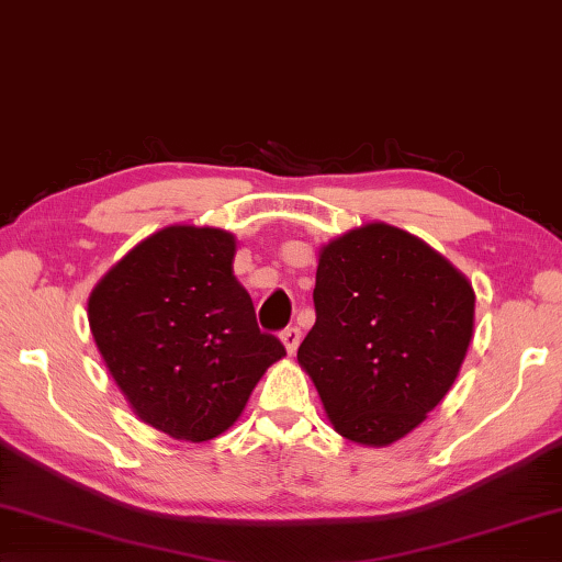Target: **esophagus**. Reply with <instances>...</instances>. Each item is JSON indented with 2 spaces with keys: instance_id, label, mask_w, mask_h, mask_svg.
<instances>
[{
  "instance_id": "obj_1",
  "label": "esophagus",
  "mask_w": 562,
  "mask_h": 562,
  "mask_svg": "<svg viewBox=\"0 0 562 562\" xmlns=\"http://www.w3.org/2000/svg\"><path fill=\"white\" fill-rule=\"evenodd\" d=\"M282 344H284V348H288V353L292 356L296 348H300V340H302V331L296 326H290V328H284L282 331Z\"/></svg>"
}]
</instances>
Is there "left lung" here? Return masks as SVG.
<instances>
[{"label":"left lung","mask_w":562,"mask_h":562,"mask_svg":"<svg viewBox=\"0 0 562 562\" xmlns=\"http://www.w3.org/2000/svg\"><path fill=\"white\" fill-rule=\"evenodd\" d=\"M314 306L296 360L334 431L378 448L412 434L446 397L475 326L465 274L382 222L318 250Z\"/></svg>","instance_id":"obj_1"}]
</instances>
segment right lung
I'll return each mask as SVG.
<instances>
[{
	"mask_svg": "<svg viewBox=\"0 0 562 562\" xmlns=\"http://www.w3.org/2000/svg\"><path fill=\"white\" fill-rule=\"evenodd\" d=\"M236 238L165 226L97 282L87 318L104 366L143 424L178 441L224 434L284 346L262 334L234 274Z\"/></svg>",
	"mask_w": 562,
	"mask_h": 562,
	"instance_id": "obj_1",
	"label": "right lung"
}]
</instances>
